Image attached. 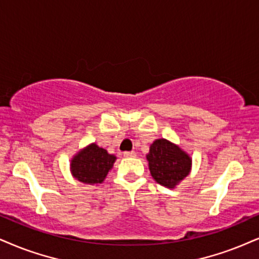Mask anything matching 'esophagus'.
Returning a JSON list of instances; mask_svg holds the SVG:
<instances>
[{"instance_id":"esophagus-1","label":"esophagus","mask_w":259,"mask_h":259,"mask_svg":"<svg viewBox=\"0 0 259 259\" xmlns=\"http://www.w3.org/2000/svg\"><path fill=\"white\" fill-rule=\"evenodd\" d=\"M123 157H136V152L135 151L123 152Z\"/></svg>"}]
</instances>
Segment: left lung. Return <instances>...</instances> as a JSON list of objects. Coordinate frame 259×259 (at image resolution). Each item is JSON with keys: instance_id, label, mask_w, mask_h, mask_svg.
I'll list each match as a JSON object with an SVG mask.
<instances>
[{"instance_id": "8db88e82", "label": "left lung", "mask_w": 259, "mask_h": 259, "mask_svg": "<svg viewBox=\"0 0 259 259\" xmlns=\"http://www.w3.org/2000/svg\"><path fill=\"white\" fill-rule=\"evenodd\" d=\"M150 174L156 183L174 190L192 169V158L180 146L164 138L156 139L150 145Z\"/></svg>"}]
</instances>
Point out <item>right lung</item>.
I'll list each match as a JSON object with an SVG mask.
<instances>
[{
  "label": "right lung",
  "mask_w": 259,
  "mask_h": 259,
  "mask_svg": "<svg viewBox=\"0 0 259 259\" xmlns=\"http://www.w3.org/2000/svg\"><path fill=\"white\" fill-rule=\"evenodd\" d=\"M116 161V156L91 143L79 150L71 159V174L85 185H100Z\"/></svg>",
  "instance_id": "right-lung-1"
}]
</instances>
